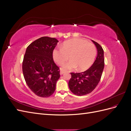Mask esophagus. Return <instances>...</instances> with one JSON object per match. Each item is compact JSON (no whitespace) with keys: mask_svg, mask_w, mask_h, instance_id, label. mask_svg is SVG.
<instances>
[{"mask_svg":"<svg viewBox=\"0 0 131 131\" xmlns=\"http://www.w3.org/2000/svg\"><path fill=\"white\" fill-rule=\"evenodd\" d=\"M64 73V71H63V70H61V71H60V74H61V75H62V74H63Z\"/></svg>","mask_w":131,"mask_h":131,"instance_id":"34e87169","label":"esophagus"}]
</instances>
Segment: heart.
I'll use <instances>...</instances> for the list:
<instances>
[{"label":"heart","instance_id":"1","mask_svg":"<svg viewBox=\"0 0 131 131\" xmlns=\"http://www.w3.org/2000/svg\"><path fill=\"white\" fill-rule=\"evenodd\" d=\"M53 57L57 64L62 66L72 59L63 67V70H85L93 64L97 55L96 47L92 42L82 39L75 38L62 43L61 48L53 51Z\"/></svg>","mask_w":131,"mask_h":131}]
</instances>
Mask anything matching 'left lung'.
Returning a JSON list of instances; mask_svg holds the SVG:
<instances>
[{"mask_svg":"<svg viewBox=\"0 0 131 131\" xmlns=\"http://www.w3.org/2000/svg\"><path fill=\"white\" fill-rule=\"evenodd\" d=\"M97 49V56L93 64L84 72L70 73L68 83L70 90L77 96H84L94 90L100 82L104 67V51L97 42L92 40Z\"/></svg>","mask_w":131,"mask_h":131,"instance_id":"1","label":"left lung"}]
</instances>
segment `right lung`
<instances>
[{
    "label": "right lung",
    "mask_w": 131,
    "mask_h": 131,
    "mask_svg": "<svg viewBox=\"0 0 131 131\" xmlns=\"http://www.w3.org/2000/svg\"><path fill=\"white\" fill-rule=\"evenodd\" d=\"M58 42L55 38L43 37L31 42L26 49L22 63L23 76L29 88L39 97L51 96L60 77L52 54Z\"/></svg>",
    "instance_id": "1"
}]
</instances>
